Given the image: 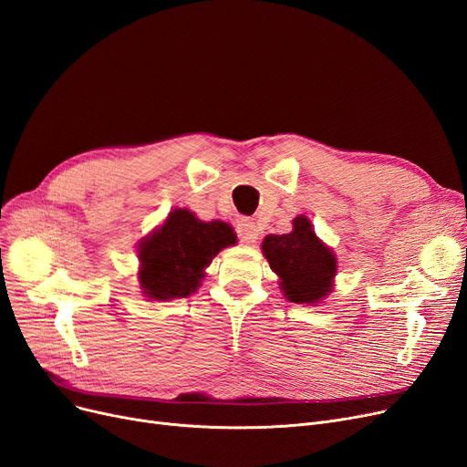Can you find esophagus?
<instances>
[{
    "instance_id": "1",
    "label": "esophagus",
    "mask_w": 467,
    "mask_h": 467,
    "mask_svg": "<svg viewBox=\"0 0 467 467\" xmlns=\"http://www.w3.org/2000/svg\"><path fill=\"white\" fill-rule=\"evenodd\" d=\"M236 233L240 236L242 242H246V244H254L259 236V231L255 227V223L250 219H240L238 225H236Z\"/></svg>"
}]
</instances>
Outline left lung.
<instances>
[{
	"mask_svg": "<svg viewBox=\"0 0 467 467\" xmlns=\"http://www.w3.org/2000/svg\"><path fill=\"white\" fill-rule=\"evenodd\" d=\"M288 234H269L261 244L280 288L294 303H318L332 292L337 271L336 255L313 231L306 215L294 219Z\"/></svg>",
	"mask_w": 467,
	"mask_h": 467,
	"instance_id": "obj_1",
	"label": "left lung"
}]
</instances>
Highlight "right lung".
Wrapping results in <instances>:
<instances>
[{"instance_id":"obj_1","label":"right lung","mask_w":467,"mask_h":467,"mask_svg":"<svg viewBox=\"0 0 467 467\" xmlns=\"http://www.w3.org/2000/svg\"><path fill=\"white\" fill-rule=\"evenodd\" d=\"M231 244H236V234L227 223H204L189 210H173L164 225L139 244L143 294L160 301L191 296L212 259Z\"/></svg>"}]
</instances>
